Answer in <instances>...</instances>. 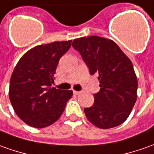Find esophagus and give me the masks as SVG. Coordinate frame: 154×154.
<instances>
[{
    "mask_svg": "<svg viewBox=\"0 0 154 154\" xmlns=\"http://www.w3.org/2000/svg\"><path fill=\"white\" fill-rule=\"evenodd\" d=\"M73 93H74V94L78 95V94H80L82 92H81V91H75V90H73Z\"/></svg>",
    "mask_w": 154,
    "mask_h": 154,
    "instance_id": "esophagus-1",
    "label": "esophagus"
}]
</instances>
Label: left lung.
I'll return each mask as SVG.
<instances>
[{
    "mask_svg": "<svg viewBox=\"0 0 154 154\" xmlns=\"http://www.w3.org/2000/svg\"><path fill=\"white\" fill-rule=\"evenodd\" d=\"M72 47L91 75H99L100 90L94 94V104L84 109L88 120L101 129L122 124L137 98V78L131 60L113 40L99 36L76 38Z\"/></svg>",
    "mask_w": 154,
    "mask_h": 154,
    "instance_id": "left-lung-1",
    "label": "left lung"
}]
</instances>
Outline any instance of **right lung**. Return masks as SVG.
<instances>
[{"mask_svg":"<svg viewBox=\"0 0 154 154\" xmlns=\"http://www.w3.org/2000/svg\"><path fill=\"white\" fill-rule=\"evenodd\" d=\"M71 45L72 40L38 45L27 51L16 65L9 99L17 116L27 125L35 128L52 125L72 98V90L51 87L59 60Z\"/></svg>","mask_w":154,"mask_h":154,"instance_id":"add662e5","label":"right lung"}]
</instances>
